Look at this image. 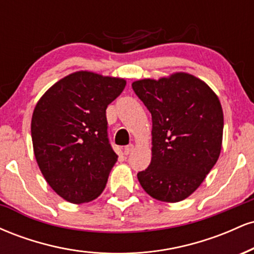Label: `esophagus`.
Listing matches in <instances>:
<instances>
[{
	"label": "esophagus",
	"instance_id": "obj_1",
	"mask_svg": "<svg viewBox=\"0 0 254 254\" xmlns=\"http://www.w3.org/2000/svg\"><path fill=\"white\" fill-rule=\"evenodd\" d=\"M133 144H129V145H127V147L124 148L123 149V153H124V155H129V154L131 153V151L133 150Z\"/></svg>",
	"mask_w": 254,
	"mask_h": 254
}]
</instances>
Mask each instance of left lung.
I'll return each mask as SVG.
<instances>
[{
    "instance_id": "1",
    "label": "left lung",
    "mask_w": 254,
    "mask_h": 254,
    "mask_svg": "<svg viewBox=\"0 0 254 254\" xmlns=\"http://www.w3.org/2000/svg\"><path fill=\"white\" fill-rule=\"evenodd\" d=\"M132 89L151 113V161L137 173L150 197L177 203L191 196L220 156L223 111L204 81L189 72L142 78Z\"/></svg>"
}]
</instances>
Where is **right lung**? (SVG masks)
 I'll return each mask as SVG.
<instances>
[{"mask_svg": "<svg viewBox=\"0 0 254 254\" xmlns=\"http://www.w3.org/2000/svg\"><path fill=\"white\" fill-rule=\"evenodd\" d=\"M127 81L80 70L61 78L34 107L32 143L39 170L60 197L72 204L101 194L117 162L107 138V105Z\"/></svg>", "mask_w": 254, "mask_h": 254, "instance_id": "add662e5", "label": "right lung"}]
</instances>
